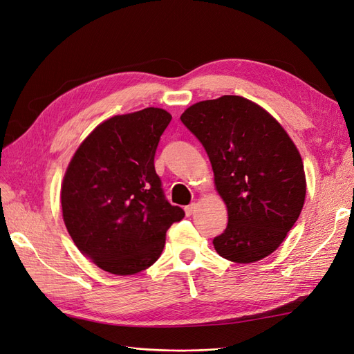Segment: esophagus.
I'll use <instances>...</instances> for the list:
<instances>
[{
	"label": "esophagus",
	"instance_id": "esophagus-1",
	"mask_svg": "<svg viewBox=\"0 0 354 354\" xmlns=\"http://www.w3.org/2000/svg\"><path fill=\"white\" fill-rule=\"evenodd\" d=\"M195 209H196V203H195V202H192L190 205H187V207L185 208V211H186V216H192V214L195 212Z\"/></svg>",
	"mask_w": 354,
	"mask_h": 354
}]
</instances>
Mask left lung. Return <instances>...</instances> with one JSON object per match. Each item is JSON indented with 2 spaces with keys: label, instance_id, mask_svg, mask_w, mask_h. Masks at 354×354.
<instances>
[{
  "label": "left lung",
  "instance_id": "1",
  "mask_svg": "<svg viewBox=\"0 0 354 354\" xmlns=\"http://www.w3.org/2000/svg\"><path fill=\"white\" fill-rule=\"evenodd\" d=\"M211 160L227 227L212 243L234 263L259 261L279 248L304 205L303 159L282 125L241 95L192 104L180 116Z\"/></svg>",
  "mask_w": 354,
  "mask_h": 354
}]
</instances>
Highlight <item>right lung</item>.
Returning <instances> with one entry per match:
<instances>
[{
  "label": "right lung",
  "instance_id": "right-lung-1",
  "mask_svg": "<svg viewBox=\"0 0 354 354\" xmlns=\"http://www.w3.org/2000/svg\"><path fill=\"white\" fill-rule=\"evenodd\" d=\"M171 115L159 108L116 115L77 149L62 183L63 221L78 250L112 274L151 267L185 211L165 199L155 171Z\"/></svg>",
  "mask_w": 354,
  "mask_h": 354
}]
</instances>
